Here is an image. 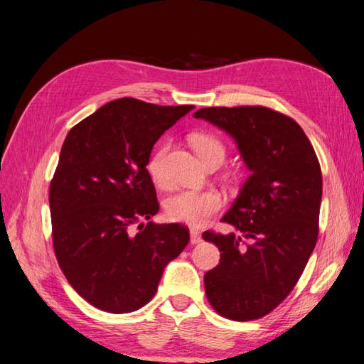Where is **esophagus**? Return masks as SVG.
I'll use <instances>...</instances> for the list:
<instances>
[{
    "instance_id": "obj_1",
    "label": "esophagus",
    "mask_w": 364,
    "mask_h": 364,
    "mask_svg": "<svg viewBox=\"0 0 364 364\" xmlns=\"http://www.w3.org/2000/svg\"><path fill=\"white\" fill-rule=\"evenodd\" d=\"M203 238H201V232L195 228H191V243L192 245H198L201 243Z\"/></svg>"
}]
</instances>
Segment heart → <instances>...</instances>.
Listing matches in <instances>:
<instances>
[{
	"instance_id": "heart-1",
	"label": "heart",
	"mask_w": 364,
	"mask_h": 364,
	"mask_svg": "<svg viewBox=\"0 0 364 364\" xmlns=\"http://www.w3.org/2000/svg\"><path fill=\"white\" fill-rule=\"evenodd\" d=\"M191 144L206 164L212 160L225 161L226 146L218 136L203 132L193 134L191 136ZM167 151H169V144H160L147 160L149 175L158 184L166 181L164 161ZM223 203L225 201L217 191L183 189L166 200L164 210L166 217L171 221H178L191 226H203L223 208Z\"/></svg>"
}]
</instances>
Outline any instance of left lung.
<instances>
[{"instance_id":"obj_1","label":"left lung","mask_w":364,"mask_h":364,"mask_svg":"<svg viewBox=\"0 0 364 364\" xmlns=\"http://www.w3.org/2000/svg\"><path fill=\"white\" fill-rule=\"evenodd\" d=\"M234 136L250 176L221 218L237 232L206 230L220 264L204 274L210 306L235 321L272 312L300 279L318 238L321 167L300 124L264 106L193 114Z\"/></svg>"}]
</instances>
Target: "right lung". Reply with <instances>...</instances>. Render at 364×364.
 Here are the masks:
<instances>
[{
	"mask_svg": "<svg viewBox=\"0 0 364 364\" xmlns=\"http://www.w3.org/2000/svg\"><path fill=\"white\" fill-rule=\"evenodd\" d=\"M192 107L119 98L64 139L49 189L53 250L70 286L101 311L147 304L167 263L189 243L178 223L143 221L160 209L146 169L152 147Z\"/></svg>",
	"mask_w": 364,
	"mask_h": 364,
	"instance_id": "1",
	"label": "right lung"
}]
</instances>
